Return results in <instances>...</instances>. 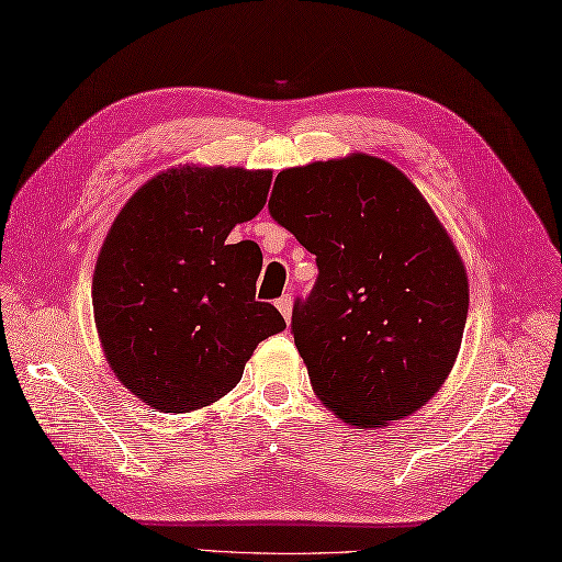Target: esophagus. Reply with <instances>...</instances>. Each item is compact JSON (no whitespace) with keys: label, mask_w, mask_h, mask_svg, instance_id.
<instances>
[{"label":"esophagus","mask_w":562,"mask_h":562,"mask_svg":"<svg viewBox=\"0 0 562 562\" xmlns=\"http://www.w3.org/2000/svg\"><path fill=\"white\" fill-rule=\"evenodd\" d=\"M276 306H278V311L284 315V321L290 323V321H292V296H290V294L280 296V299L276 301Z\"/></svg>","instance_id":"1"}]
</instances>
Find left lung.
I'll use <instances>...</instances> for the list:
<instances>
[{"instance_id":"8db88e82","label":"left lung","mask_w":562,"mask_h":562,"mask_svg":"<svg viewBox=\"0 0 562 562\" xmlns=\"http://www.w3.org/2000/svg\"><path fill=\"white\" fill-rule=\"evenodd\" d=\"M268 209L318 263L292 313L315 396L358 429L423 408L458 358L470 290L418 187L384 158L349 154L278 172Z\"/></svg>"}]
</instances>
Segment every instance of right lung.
Masks as SVG:
<instances>
[{
  "label": "right lung",
  "instance_id": "obj_1",
  "mask_svg": "<svg viewBox=\"0 0 562 562\" xmlns=\"http://www.w3.org/2000/svg\"><path fill=\"white\" fill-rule=\"evenodd\" d=\"M272 170L184 164L127 199L97 256L94 325L113 375L158 413L233 392L254 349L286 327L256 301L263 254L227 244L266 206Z\"/></svg>",
  "mask_w": 562,
  "mask_h": 562
}]
</instances>
